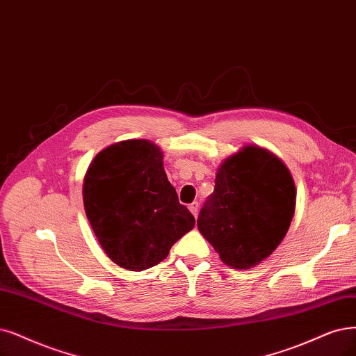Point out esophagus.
I'll use <instances>...</instances> for the list:
<instances>
[{"instance_id":"esophagus-1","label":"esophagus","mask_w":356,"mask_h":356,"mask_svg":"<svg viewBox=\"0 0 356 356\" xmlns=\"http://www.w3.org/2000/svg\"><path fill=\"white\" fill-rule=\"evenodd\" d=\"M189 209H191V213H192L195 217H198V211H200V204H198V202L189 204Z\"/></svg>"}]
</instances>
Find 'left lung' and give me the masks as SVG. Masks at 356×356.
Returning a JSON list of instances; mask_svg holds the SVG:
<instances>
[{
    "label": "left lung",
    "instance_id": "obj_1",
    "mask_svg": "<svg viewBox=\"0 0 356 356\" xmlns=\"http://www.w3.org/2000/svg\"><path fill=\"white\" fill-rule=\"evenodd\" d=\"M293 179L277 156L245 147L221 164L198 229L222 262L251 268L273 254L295 213Z\"/></svg>",
    "mask_w": 356,
    "mask_h": 356
}]
</instances>
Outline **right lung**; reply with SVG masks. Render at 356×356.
Masks as SVG:
<instances>
[{
    "mask_svg": "<svg viewBox=\"0 0 356 356\" xmlns=\"http://www.w3.org/2000/svg\"><path fill=\"white\" fill-rule=\"evenodd\" d=\"M86 217L115 264L142 271L168 255L195 226L163 168V152L145 139L123 140L101 151L83 181Z\"/></svg>",
    "mask_w": 356,
    "mask_h": 356,
    "instance_id": "1",
    "label": "right lung"
}]
</instances>
